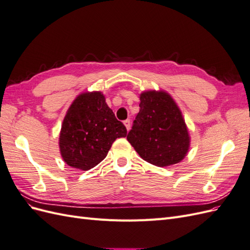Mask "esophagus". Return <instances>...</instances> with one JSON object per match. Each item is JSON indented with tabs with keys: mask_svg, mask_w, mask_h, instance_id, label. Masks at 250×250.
Returning <instances> with one entry per match:
<instances>
[{
	"mask_svg": "<svg viewBox=\"0 0 250 250\" xmlns=\"http://www.w3.org/2000/svg\"><path fill=\"white\" fill-rule=\"evenodd\" d=\"M124 125L126 127V129L129 130L130 129V120H125L124 121Z\"/></svg>",
	"mask_w": 250,
	"mask_h": 250,
	"instance_id": "obj_1",
	"label": "esophagus"
}]
</instances>
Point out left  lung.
Masks as SVG:
<instances>
[{
	"label": "left lung",
	"instance_id": "obj_1",
	"mask_svg": "<svg viewBox=\"0 0 250 250\" xmlns=\"http://www.w3.org/2000/svg\"><path fill=\"white\" fill-rule=\"evenodd\" d=\"M140 100V111L127 141L144 161L157 167L183 161L190 147V135L172 97L163 90H148L141 94Z\"/></svg>",
	"mask_w": 250,
	"mask_h": 250
}]
</instances>
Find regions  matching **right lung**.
Returning a JSON list of instances; mask_svg holds the SVG:
<instances>
[{"instance_id":"obj_1","label":"right lung","mask_w":250,"mask_h":250,"mask_svg":"<svg viewBox=\"0 0 250 250\" xmlns=\"http://www.w3.org/2000/svg\"><path fill=\"white\" fill-rule=\"evenodd\" d=\"M126 135V127L117 120L102 93H83L74 100L63 119L60 153L71 167L86 171L106 157L113 142Z\"/></svg>"}]
</instances>
